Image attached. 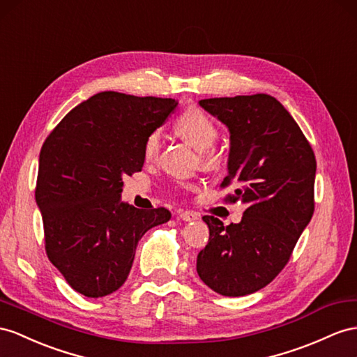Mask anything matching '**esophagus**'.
Masks as SVG:
<instances>
[{
	"mask_svg": "<svg viewBox=\"0 0 357 357\" xmlns=\"http://www.w3.org/2000/svg\"><path fill=\"white\" fill-rule=\"evenodd\" d=\"M179 218L184 222H193V220H197L199 214L193 213V211H182V213H179Z\"/></svg>",
	"mask_w": 357,
	"mask_h": 357,
	"instance_id": "1",
	"label": "esophagus"
}]
</instances>
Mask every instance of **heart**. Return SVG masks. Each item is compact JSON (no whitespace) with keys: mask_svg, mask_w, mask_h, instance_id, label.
Instances as JSON below:
<instances>
[{"mask_svg":"<svg viewBox=\"0 0 357 357\" xmlns=\"http://www.w3.org/2000/svg\"><path fill=\"white\" fill-rule=\"evenodd\" d=\"M175 130L187 143L195 146L202 153L204 162L209 169H218L225 161V152L215 146L218 137V128L202 109L190 108L182 113L175 123ZM162 144L161 130H153L148 134L143 144V153L146 160H155L160 155Z\"/></svg>","mask_w":357,"mask_h":357,"instance_id":"obj_1","label":"heart"}]
</instances>
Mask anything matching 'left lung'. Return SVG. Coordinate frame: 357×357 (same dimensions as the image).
I'll list each match as a JSON object with an SVG mask.
<instances>
[{
	"label": "left lung",
	"instance_id": "obj_1",
	"mask_svg": "<svg viewBox=\"0 0 357 357\" xmlns=\"http://www.w3.org/2000/svg\"><path fill=\"white\" fill-rule=\"evenodd\" d=\"M231 132L225 202L245 205L240 223L204 215L209 240L197 255L199 278L226 297L264 288L287 266L314 214L315 153L300 126L266 93L199 102Z\"/></svg>",
	"mask_w": 357,
	"mask_h": 357
}]
</instances>
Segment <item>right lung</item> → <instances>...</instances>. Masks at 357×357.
<instances>
[{"mask_svg":"<svg viewBox=\"0 0 357 357\" xmlns=\"http://www.w3.org/2000/svg\"><path fill=\"white\" fill-rule=\"evenodd\" d=\"M176 105L172 98L100 91L45 140L36 182L45 250L79 294L98 298L121 288L142 236L170 220L169 209L134 208L121 193L122 178L142 172L146 137Z\"/></svg>","mask_w":357,"mask_h":357,"instance_id":"right-lung-1","label":"right lung"}]
</instances>
